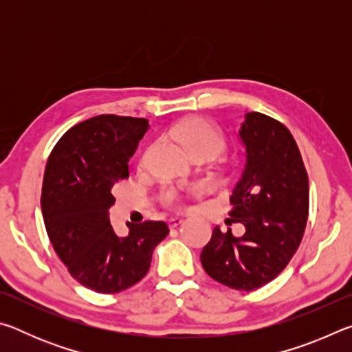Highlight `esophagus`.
<instances>
[{
    "instance_id": "34e87169",
    "label": "esophagus",
    "mask_w": 352,
    "mask_h": 352,
    "mask_svg": "<svg viewBox=\"0 0 352 352\" xmlns=\"http://www.w3.org/2000/svg\"><path fill=\"white\" fill-rule=\"evenodd\" d=\"M180 223H183V219L182 217H172V219H169V226L170 228H177L178 225Z\"/></svg>"
}]
</instances>
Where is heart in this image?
<instances>
[{"label": "heart", "mask_w": 352, "mask_h": 352, "mask_svg": "<svg viewBox=\"0 0 352 352\" xmlns=\"http://www.w3.org/2000/svg\"><path fill=\"white\" fill-rule=\"evenodd\" d=\"M168 136L180 142L192 158L205 157L216 158L226 148V136L216 124L206 118L190 116L175 122L168 130ZM190 194L200 192V186L188 189ZM162 200L164 205L177 206L182 201V190L172 186H164L162 190Z\"/></svg>", "instance_id": "1"}]
</instances>
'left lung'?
I'll use <instances>...</instances> for the list:
<instances>
[{"instance_id": "8db88e82", "label": "left lung", "mask_w": 352, "mask_h": 352, "mask_svg": "<svg viewBox=\"0 0 352 352\" xmlns=\"http://www.w3.org/2000/svg\"><path fill=\"white\" fill-rule=\"evenodd\" d=\"M239 136L247 162L233 189L230 217L245 226L212 230L200 261L214 281L254 290L281 273L300 247L309 216V178L289 129L258 111L245 115Z\"/></svg>"}]
</instances>
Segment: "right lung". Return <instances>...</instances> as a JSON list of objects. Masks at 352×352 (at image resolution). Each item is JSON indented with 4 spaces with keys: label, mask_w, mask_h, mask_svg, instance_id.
Here are the masks:
<instances>
[{
    "label": "right lung",
    "mask_w": 352,
    "mask_h": 352,
    "mask_svg": "<svg viewBox=\"0 0 352 352\" xmlns=\"http://www.w3.org/2000/svg\"><path fill=\"white\" fill-rule=\"evenodd\" d=\"M148 129L142 118L99 115L71 127L47 158L41 212L46 233L77 283L118 294L141 281L155 247L169 233L162 220L127 223L119 237L110 225L111 190L129 178V162Z\"/></svg>",
    "instance_id": "add662e5"
}]
</instances>
